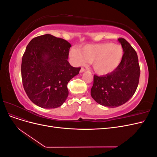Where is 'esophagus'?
Segmentation results:
<instances>
[{
    "label": "esophagus",
    "mask_w": 157,
    "mask_h": 157,
    "mask_svg": "<svg viewBox=\"0 0 157 157\" xmlns=\"http://www.w3.org/2000/svg\"><path fill=\"white\" fill-rule=\"evenodd\" d=\"M84 71H85V69L84 67H81V69L80 70V73H82Z\"/></svg>",
    "instance_id": "1"
}]
</instances>
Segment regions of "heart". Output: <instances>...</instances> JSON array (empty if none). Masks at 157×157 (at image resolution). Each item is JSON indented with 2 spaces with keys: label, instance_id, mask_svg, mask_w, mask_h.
<instances>
[{
  "label": "heart",
  "instance_id": "obj_1",
  "mask_svg": "<svg viewBox=\"0 0 157 157\" xmlns=\"http://www.w3.org/2000/svg\"><path fill=\"white\" fill-rule=\"evenodd\" d=\"M124 56L122 46L111 42L86 44L80 49L70 50L69 56L77 65L91 61L95 72L105 75L115 71L121 63Z\"/></svg>",
  "mask_w": 157,
  "mask_h": 157
}]
</instances>
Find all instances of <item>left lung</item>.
Listing matches in <instances>:
<instances>
[{
  "mask_svg": "<svg viewBox=\"0 0 157 157\" xmlns=\"http://www.w3.org/2000/svg\"><path fill=\"white\" fill-rule=\"evenodd\" d=\"M124 50L121 63L113 73L105 76H94L91 96L99 104L117 107L133 96L139 84L140 67L136 50L123 38L118 39Z\"/></svg>",
  "mask_w": 157,
  "mask_h": 157,
  "instance_id": "1",
  "label": "left lung"
}]
</instances>
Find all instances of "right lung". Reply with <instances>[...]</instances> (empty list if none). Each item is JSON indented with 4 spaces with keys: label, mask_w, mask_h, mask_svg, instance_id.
I'll use <instances>...</instances> for the list:
<instances>
[{
    "label": "right lung",
    "mask_w": 157,
    "mask_h": 157,
    "mask_svg": "<svg viewBox=\"0 0 157 157\" xmlns=\"http://www.w3.org/2000/svg\"><path fill=\"white\" fill-rule=\"evenodd\" d=\"M71 44L50 34L28 44L21 61L23 86L30 100L42 108L60 107L67 99L69 80L79 73L67 59Z\"/></svg>",
    "instance_id": "obj_1"
}]
</instances>
